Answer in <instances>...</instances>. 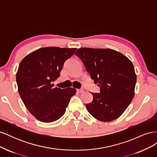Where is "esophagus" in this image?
<instances>
[{
    "label": "esophagus",
    "instance_id": "esophagus-1",
    "mask_svg": "<svg viewBox=\"0 0 157 157\" xmlns=\"http://www.w3.org/2000/svg\"><path fill=\"white\" fill-rule=\"evenodd\" d=\"M77 91L78 92H79V93H82V92H84V90L83 89H77Z\"/></svg>",
    "mask_w": 157,
    "mask_h": 157
}]
</instances>
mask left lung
Here are the masks:
<instances>
[{
	"label": "left lung",
	"mask_w": 157,
	"mask_h": 157,
	"mask_svg": "<svg viewBox=\"0 0 157 157\" xmlns=\"http://www.w3.org/2000/svg\"><path fill=\"white\" fill-rule=\"evenodd\" d=\"M75 54L82 61L100 93H91L93 100L86 105L97 120L110 122L119 117L134 96L136 75L132 61L112 49L82 48Z\"/></svg>",
	"instance_id": "left-lung-1"
}]
</instances>
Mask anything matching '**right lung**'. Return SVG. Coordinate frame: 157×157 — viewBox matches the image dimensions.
I'll return each mask as SVG.
<instances>
[{
	"label": "right lung",
	"mask_w": 157,
	"mask_h": 157,
	"mask_svg": "<svg viewBox=\"0 0 157 157\" xmlns=\"http://www.w3.org/2000/svg\"><path fill=\"white\" fill-rule=\"evenodd\" d=\"M77 48L45 47L28 54L22 59L16 74L18 92L24 105L36 119L56 121L65 112L73 88H54L52 84L60 76L65 61Z\"/></svg>",
	"instance_id": "1"
}]
</instances>
